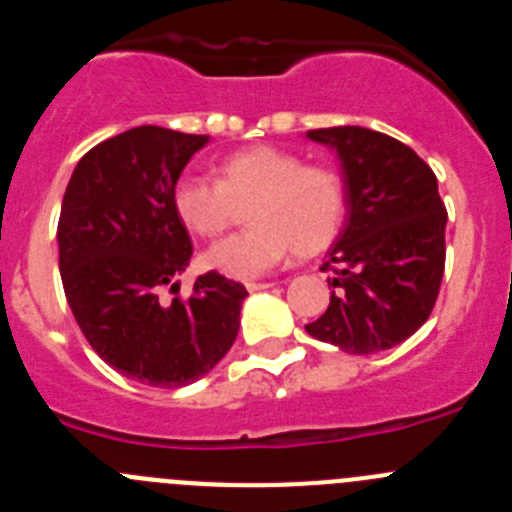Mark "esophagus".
Returning <instances> with one entry per match:
<instances>
[{"label": "esophagus", "instance_id": "1", "mask_svg": "<svg viewBox=\"0 0 512 512\" xmlns=\"http://www.w3.org/2000/svg\"><path fill=\"white\" fill-rule=\"evenodd\" d=\"M271 282H246L248 292H259V289H269Z\"/></svg>", "mask_w": 512, "mask_h": 512}]
</instances>
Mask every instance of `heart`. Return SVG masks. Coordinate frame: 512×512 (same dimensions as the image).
Masks as SVG:
<instances>
[{
  "instance_id": "obj_1",
  "label": "heart",
  "mask_w": 512,
  "mask_h": 512,
  "mask_svg": "<svg viewBox=\"0 0 512 512\" xmlns=\"http://www.w3.org/2000/svg\"><path fill=\"white\" fill-rule=\"evenodd\" d=\"M174 212L189 233L215 238L248 205L243 233L215 243L205 264L230 279H256L289 251L315 256L330 246L346 215V189L333 166L305 164L300 153L253 146L223 158L215 182L182 176Z\"/></svg>"
}]
</instances>
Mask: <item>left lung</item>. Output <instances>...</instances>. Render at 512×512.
Here are the masks:
<instances>
[{"label": "left lung", "instance_id": "obj_1", "mask_svg": "<svg viewBox=\"0 0 512 512\" xmlns=\"http://www.w3.org/2000/svg\"><path fill=\"white\" fill-rule=\"evenodd\" d=\"M310 140L336 151L346 225L323 271L330 305L312 338L346 354H374L410 338L436 305L446 264V207L431 166L410 146L359 125L320 128Z\"/></svg>", "mask_w": 512, "mask_h": 512}]
</instances>
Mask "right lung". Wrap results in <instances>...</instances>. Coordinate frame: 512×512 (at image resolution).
Segmentation results:
<instances>
[{"instance_id": "add662e5", "label": "right lung", "mask_w": 512, "mask_h": 512, "mask_svg": "<svg viewBox=\"0 0 512 512\" xmlns=\"http://www.w3.org/2000/svg\"><path fill=\"white\" fill-rule=\"evenodd\" d=\"M207 135L140 125L84 153L63 194L58 269L89 346L112 369L151 387L205 377L233 346L246 287L207 271L187 300L176 277L192 259L174 212V184Z\"/></svg>"}]
</instances>
